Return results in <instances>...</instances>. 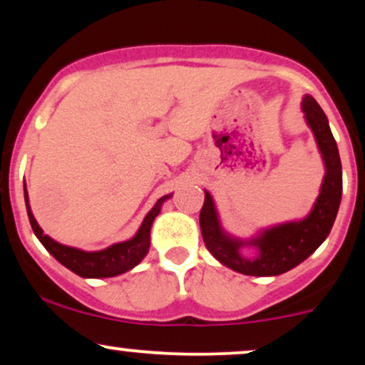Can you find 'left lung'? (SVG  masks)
<instances>
[{
    "label": "left lung",
    "mask_w": 365,
    "mask_h": 365,
    "mask_svg": "<svg viewBox=\"0 0 365 365\" xmlns=\"http://www.w3.org/2000/svg\"><path fill=\"white\" fill-rule=\"evenodd\" d=\"M302 111L316 137L326 168L319 197L312 211L304 220L271 226L250 240H240L228 235L221 228L215 200L206 190L199 217L204 244L217 261L237 273L249 276H278L287 273L304 262L326 240L336 220L341 200V161L336 140L331 133L324 111L312 96H304ZM245 245L258 249V255L254 259H247L241 255L240 249Z\"/></svg>",
    "instance_id": "obj_1"
}]
</instances>
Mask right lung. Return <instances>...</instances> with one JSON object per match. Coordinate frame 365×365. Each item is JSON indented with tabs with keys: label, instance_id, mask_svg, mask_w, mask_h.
<instances>
[{
	"label": "right lung",
	"instance_id": "right-lung-1",
	"mask_svg": "<svg viewBox=\"0 0 365 365\" xmlns=\"http://www.w3.org/2000/svg\"><path fill=\"white\" fill-rule=\"evenodd\" d=\"M25 195V206H27L29 221H31L32 230H34L36 237L39 242L46 247L49 254L61 262L63 266L68 267L75 274L82 276V278H111V276H118L127 273V271L135 267L142 259L149 252L150 245V226H153L154 217L161 211L163 202L170 199L171 194L161 197L154 207L148 212V216L142 221L139 232L135 233L130 240L118 242L113 244L103 250H96V252H87V250L75 249V247H68L58 244L51 237L44 235L43 228L37 225L34 215H32L31 206H29V195L27 188L24 187Z\"/></svg>",
	"mask_w": 365,
	"mask_h": 365
}]
</instances>
